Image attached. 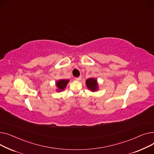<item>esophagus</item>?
<instances>
[{
  "instance_id": "obj_1",
  "label": "esophagus",
  "mask_w": 154,
  "mask_h": 154,
  "mask_svg": "<svg viewBox=\"0 0 154 154\" xmlns=\"http://www.w3.org/2000/svg\"><path fill=\"white\" fill-rule=\"evenodd\" d=\"M81 79V76L78 77V78H75V80H76V81H79Z\"/></svg>"
}]
</instances>
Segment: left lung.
<instances>
[{
  "label": "left lung",
  "instance_id": "8db88e82",
  "mask_svg": "<svg viewBox=\"0 0 154 154\" xmlns=\"http://www.w3.org/2000/svg\"><path fill=\"white\" fill-rule=\"evenodd\" d=\"M86 85L87 88L91 91H96L98 89L97 81L94 78H89L86 81Z\"/></svg>",
  "mask_w": 154,
  "mask_h": 154
}]
</instances>
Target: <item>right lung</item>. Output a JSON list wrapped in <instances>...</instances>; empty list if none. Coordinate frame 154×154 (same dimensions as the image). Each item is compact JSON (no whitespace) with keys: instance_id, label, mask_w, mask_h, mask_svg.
<instances>
[{"instance_id":"add662e5","label":"right lung","mask_w":154,"mask_h":154,"mask_svg":"<svg viewBox=\"0 0 154 154\" xmlns=\"http://www.w3.org/2000/svg\"><path fill=\"white\" fill-rule=\"evenodd\" d=\"M69 82L68 79H60L58 80V81L56 82V86L58 88V90L57 91L60 92L64 90L65 88H66V85H68Z\"/></svg>"}]
</instances>
